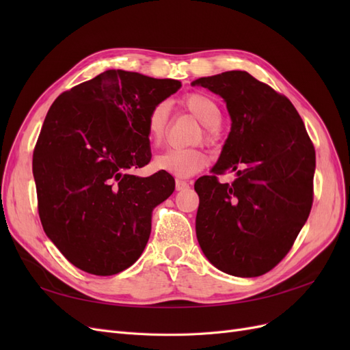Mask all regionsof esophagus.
Returning <instances> with one entry per match:
<instances>
[{"instance_id":"obj_1","label":"esophagus","mask_w":350,"mask_h":350,"mask_svg":"<svg viewBox=\"0 0 350 350\" xmlns=\"http://www.w3.org/2000/svg\"><path fill=\"white\" fill-rule=\"evenodd\" d=\"M175 187H176V191H183V189H187L189 187V184L187 181H179V179H178Z\"/></svg>"}]
</instances>
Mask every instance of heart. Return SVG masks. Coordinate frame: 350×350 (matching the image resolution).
<instances>
[{
  "mask_svg": "<svg viewBox=\"0 0 350 350\" xmlns=\"http://www.w3.org/2000/svg\"><path fill=\"white\" fill-rule=\"evenodd\" d=\"M183 107L191 112L203 124L204 137L211 140L215 129L221 122V111L215 99L203 93H189L181 100ZM169 121V107L166 102H159L149 109L144 120L147 137L153 144H161L166 135ZM208 162L207 154L200 149H169L159 153L153 166L157 171H163L176 178H189L198 174Z\"/></svg>",
  "mask_w": 350,
  "mask_h": 350,
  "instance_id": "heart-1",
  "label": "heart"
}]
</instances>
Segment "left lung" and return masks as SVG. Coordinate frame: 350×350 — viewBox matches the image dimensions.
I'll return each instance as SVG.
<instances>
[{"label":"left lung","instance_id":"obj_1","mask_svg":"<svg viewBox=\"0 0 350 350\" xmlns=\"http://www.w3.org/2000/svg\"><path fill=\"white\" fill-rule=\"evenodd\" d=\"M221 96L230 133L213 175L201 176L196 232L201 250L219 270L257 278L286 257L310 216L315 150L292 102L247 71L201 77ZM237 172L232 185L217 174Z\"/></svg>","mask_w":350,"mask_h":350}]
</instances>
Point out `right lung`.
I'll return each mask as SVG.
<instances>
[{
    "label": "right lung",
    "instance_id": "1",
    "mask_svg": "<svg viewBox=\"0 0 350 350\" xmlns=\"http://www.w3.org/2000/svg\"><path fill=\"white\" fill-rule=\"evenodd\" d=\"M181 81L108 70L61 93L33 150L38 211L48 238L77 269L112 276L139 260L152 210L174 193L167 172H131L150 162L144 120Z\"/></svg>",
    "mask_w": 350,
    "mask_h": 350
}]
</instances>
